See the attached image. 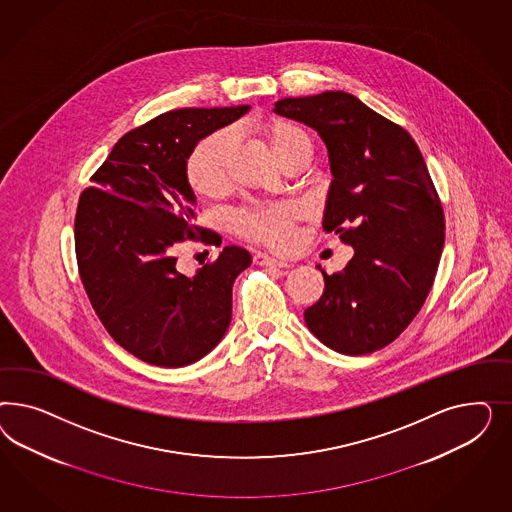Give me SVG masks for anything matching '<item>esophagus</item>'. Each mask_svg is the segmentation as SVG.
<instances>
[{
  "label": "esophagus",
  "instance_id": "34e87169",
  "mask_svg": "<svg viewBox=\"0 0 512 512\" xmlns=\"http://www.w3.org/2000/svg\"><path fill=\"white\" fill-rule=\"evenodd\" d=\"M255 263L259 264V266H270V268H287V266H289L287 261L270 257V255H266V253H257V255H255Z\"/></svg>",
  "mask_w": 512,
  "mask_h": 512
}]
</instances>
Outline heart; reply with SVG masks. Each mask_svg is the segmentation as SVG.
I'll list each match as a JSON object with an SVG mask.
<instances>
[{"instance_id": "b5f03b06", "label": "heart", "mask_w": 512, "mask_h": 512, "mask_svg": "<svg viewBox=\"0 0 512 512\" xmlns=\"http://www.w3.org/2000/svg\"><path fill=\"white\" fill-rule=\"evenodd\" d=\"M251 133L281 167L298 159H310L311 137L304 127L291 120L279 116L261 118L251 124ZM231 154L233 142L229 133H214L197 142L187 155V184L202 197H219L227 189ZM298 217L300 210L291 202L249 206L234 214L233 227L246 240L281 249L293 242Z\"/></svg>"}]
</instances>
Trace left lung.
<instances>
[{
    "mask_svg": "<svg viewBox=\"0 0 512 512\" xmlns=\"http://www.w3.org/2000/svg\"><path fill=\"white\" fill-rule=\"evenodd\" d=\"M274 112L325 140L332 184L323 229L355 249L343 270L323 272L306 325L341 355L383 349L422 308L445 244L443 206L419 146L351 93L287 97Z\"/></svg>",
    "mask_w": 512,
    "mask_h": 512,
    "instance_id": "8db88e82",
    "label": "left lung"
}]
</instances>
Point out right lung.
Segmentation results:
<instances>
[{"label": "right lung", "mask_w": 512, "mask_h": 512, "mask_svg": "<svg viewBox=\"0 0 512 512\" xmlns=\"http://www.w3.org/2000/svg\"><path fill=\"white\" fill-rule=\"evenodd\" d=\"M180 109L118 140L78 199V274L99 321L131 355L163 368L201 360L225 336L233 283L251 255L227 246L193 278L176 270L184 240L214 242L197 225L187 155L199 140L248 112Z\"/></svg>", "instance_id": "obj_1"}]
</instances>
